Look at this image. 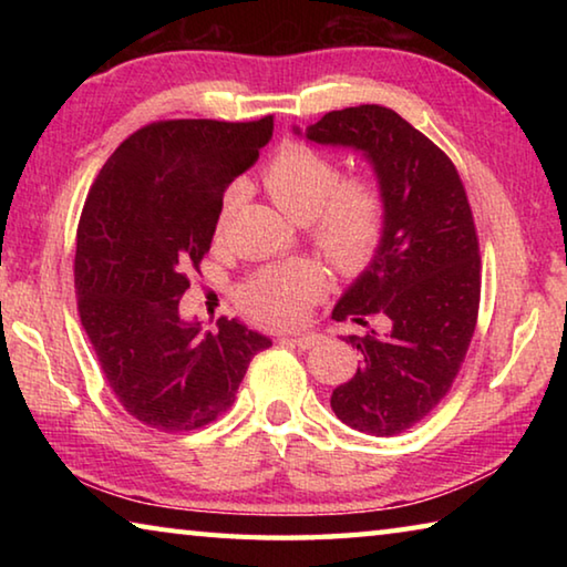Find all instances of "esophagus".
<instances>
[{
    "mask_svg": "<svg viewBox=\"0 0 567 567\" xmlns=\"http://www.w3.org/2000/svg\"><path fill=\"white\" fill-rule=\"evenodd\" d=\"M290 344H297V348H315V344L320 342V334L318 332H302V334H292V338H285Z\"/></svg>",
    "mask_w": 567,
    "mask_h": 567,
    "instance_id": "34e87169",
    "label": "esophagus"
}]
</instances>
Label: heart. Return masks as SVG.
<instances>
[{"label":"heart","mask_w":567,"mask_h":567,"mask_svg":"<svg viewBox=\"0 0 567 567\" xmlns=\"http://www.w3.org/2000/svg\"><path fill=\"white\" fill-rule=\"evenodd\" d=\"M272 203L297 223L310 219L315 243L340 270H358L375 255L385 207L378 187L368 179L342 182V172L320 150L300 145L280 147L262 172ZM235 189L219 205L217 227L225 225ZM324 287L322 272L307 260L265 267L239 290V302L255 320L267 324L300 322Z\"/></svg>","instance_id":"obj_1"}]
</instances>
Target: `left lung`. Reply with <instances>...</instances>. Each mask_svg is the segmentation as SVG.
I'll return each mask as SVG.
<instances>
[{"instance_id": "left-lung-1", "label": "left lung", "mask_w": 567, "mask_h": 567, "mask_svg": "<svg viewBox=\"0 0 567 567\" xmlns=\"http://www.w3.org/2000/svg\"><path fill=\"white\" fill-rule=\"evenodd\" d=\"M297 137L362 155L385 207L380 245L334 305V320L382 330L362 338L358 372L332 390L344 425L398 435L433 410L463 362L480 302L477 235L453 162L395 110L360 104L328 112Z\"/></svg>"}]
</instances>
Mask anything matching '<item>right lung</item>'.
<instances>
[{
    "label": "right lung",
    "mask_w": 567,
    "mask_h": 567,
    "mask_svg": "<svg viewBox=\"0 0 567 567\" xmlns=\"http://www.w3.org/2000/svg\"><path fill=\"white\" fill-rule=\"evenodd\" d=\"M270 137L272 117L147 124L114 150L90 189L74 255L82 328L122 408L162 433L217 420L249 360L272 344L239 320L205 330L179 315L225 189Z\"/></svg>",
    "instance_id": "add662e5"
}]
</instances>
